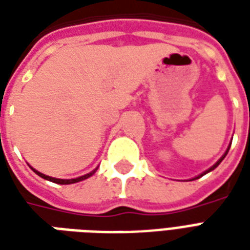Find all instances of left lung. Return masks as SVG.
Wrapping results in <instances>:
<instances>
[{"instance_id": "obj_1", "label": "left lung", "mask_w": 250, "mask_h": 250, "mask_svg": "<svg viewBox=\"0 0 250 250\" xmlns=\"http://www.w3.org/2000/svg\"><path fill=\"white\" fill-rule=\"evenodd\" d=\"M229 148H230V146H229ZM229 148H228V150H226V152H225V154H224V155H222V158H221V159H220V161H218V162L215 163V165H213V166H211V167H210L209 170H208V171H205L204 174H201V175H199V177H197V178H194V179H198V178H201V177H202V175H205V174H206V173H209V171H211V170H214V168L217 167V166H218V165H220V163L222 162V161H224V158L226 157V154H228V151H229Z\"/></svg>"}]
</instances>
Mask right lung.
Segmentation results:
<instances>
[{"mask_svg":"<svg viewBox=\"0 0 250 250\" xmlns=\"http://www.w3.org/2000/svg\"><path fill=\"white\" fill-rule=\"evenodd\" d=\"M33 171H35V173L37 174V175H40L41 178L48 179V181H51V182H55V184H59V185L76 184V182H80V181H83V179H87V178H89V177H91V175H92V174L95 173V170H93L92 173L85 174V175H83V177H79V178H75V179H57V178H52V177H48V175H45V174L39 173V171H37V170H35V168H33Z\"/></svg>","mask_w":250,"mask_h":250,"instance_id":"add662e5","label":"right lung"}]
</instances>
